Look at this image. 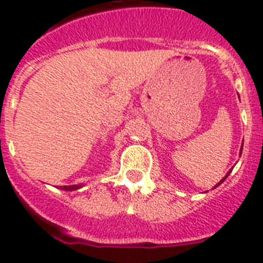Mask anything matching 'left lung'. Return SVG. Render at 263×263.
Wrapping results in <instances>:
<instances>
[{
	"label": "left lung",
	"instance_id": "obj_1",
	"mask_svg": "<svg viewBox=\"0 0 263 263\" xmlns=\"http://www.w3.org/2000/svg\"><path fill=\"white\" fill-rule=\"evenodd\" d=\"M241 150H243V143H241V148H240V156H241ZM231 172H232V169H231V171H229V172H228V173H227V176H225L224 179H221V181H220V183H218V184H217L216 187H218V185H220V184H221V183H222V181H224V180H225V179H227V177H228V176H229V173H231ZM216 187H214V188H216Z\"/></svg>",
	"mask_w": 263,
	"mask_h": 263
}]
</instances>
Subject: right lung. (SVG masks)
I'll list each match as a JSON object with an SVG mask.
<instances>
[{
    "label": "right lung",
    "instance_id": "add662e5",
    "mask_svg": "<svg viewBox=\"0 0 263 263\" xmlns=\"http://www.w3.org/2000/svg\"><path fill=\"white\" fill-rule=\"evenodd\" d=\"M80 185H64L61 187V190H65V191H75V190H79Z\"/></svg>",
    "mask_w": 263,
    "mask_h": 263
}]
</instances>
